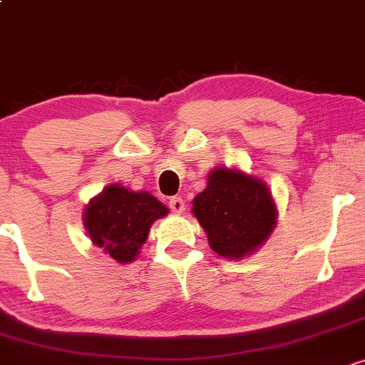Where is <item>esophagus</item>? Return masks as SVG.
I'll return each instance as SVG.
<instances>
[{
  "label": "esophagus",
  "instance_id": "34e87169",
  "mask_svg": "<svg viewBox=\"0 0 365 365\" xmlns=\"http://www.w3.org/2000/svg\"><path fill=\"white\" fill-rule=\"evenodd\" d=\"M169 208L174 214H181L184 210V200L181 196H172V198H169Z\"/></svg>",
  "mask_w": 365,
  "mask_h": 365
}]
</instances>
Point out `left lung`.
I'll list each match as a JSON object with an SVG mask.
<instances>
[{
    "mask_svg": "<svg viewBox=\"0 0 365 365\" xmlns=\"http://www.w3.org/2000/svg\"><path fill=\"white\" fill-rule=\"evenodd\" d=\"M193 214L215 253L240 259L260 247L276 224L269 187L236 170L217 169L203 193L196 195Z\"/></svg>",
    "mask_w": 365,
    "mask_h": 365,
    "instance_id": "1",
    "label": "left lung"
}]
</instances>
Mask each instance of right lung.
<instances>
[{
  "instance_id": "1",
  "label": "right lung",
  "mask_w": 365,
  "mask_h": 365,
  "mask_svg": "<svg viewBox=\"0 0 365 365\" xmlns=\"http://www.w3.org/2000/svg\"><path fill=\"white\" fill-rule=\"evenodd\" d=\"M167 207L150 193H134L113 184L86 207L84 224L96 247L128 264L148 237L151 222L167 215Z\"/></svg>"
}]
</instances>
